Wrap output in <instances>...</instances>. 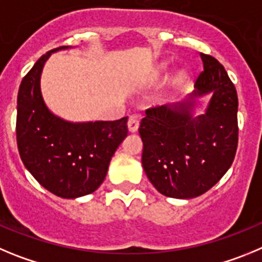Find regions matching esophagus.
<instances>
[{
    "label": "esophagus",
    "instance_id": "1",
    "mask_svg": "<svg viewBox=\"0 0 262 262\" xmlns=\"http://www.w3.org/2000/svg\"><path fill=\"white\" fill-rule=\"evenodd\" d=\"M138 126H140V121H138V119H137L136 116H130L128 120V128L130 132H137V129H138Z\"/></svg>",
    "mask_w": 262,
    "mask_h": 262
}]
</instances>
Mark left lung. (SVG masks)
I'll list each match as a JSON object with an SVG mask.
<instances>
[{"label":"left lung","instance_id":"left-lung-1","mask_svg":"<svg viewBox=\"0 0 262 262\" xmlns=\"http://www.w3.org/2000/svg\"><path fill=\"white\" fill-rule=\"evenodd\" d=\"M204 70L193 96L213 93L206 114L192 117V103L146 110L138 128L142 166L158 192L193 199L218 183L234 162L239 140L237 94L223 65L201 53Z\"/></svg>","mask_w":262,"mask_h":262}]
</instances>
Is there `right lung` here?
I'll list each match as a JSON object with an SVG mask.
<instances>
[{"instance_id": "add662e5", "label": "right lung", "mask_w": 262, "mask_h": 262, "mask_svg": "<svg viewBox=\"0 0 262 262\" xmlns=\"http://www.w3.org/2000/svg\"><path fill=\"white\" fill-rule=\"evenodd\" d=\"M68 47H60L63 49ZM52 49L25 75L18 93L16 145L26 168L62 199L95 192L111 158L128 134V116L114 121L73 122L52 115L40 93V74Z\"/></svg>"}]
</instances>
